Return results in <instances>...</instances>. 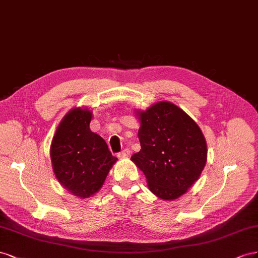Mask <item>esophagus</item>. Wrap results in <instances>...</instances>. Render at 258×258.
<instances>
[{
	"label": "esophagus",
	"mask_w": 258,
	"mask_h": 258,
	"mask_svg": "<svg viewBox=\"0 0 258 258\" xmlns=\"http://www.w3.org/2000/svg\"><path fill=\"white\" fill-rule=\"evenodd\" d=\"M130 154H131L130 149H124L122 152H120L119 154H117V157H119L120 159H124V158H127Z\"/></svg>",
	"instance_id": "34e87169"
}]
</instances>
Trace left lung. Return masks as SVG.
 Here are the masks:
<instances>
[{
	"instance_id": "8db88e82",
	"label": "left lung",
	"mask_w": 258,
	"mask_h": 258,
	"mask_svg": "<svg viewBox=\"0 0 258 258\" xmlns=\"http://www.w3.org/2000/svg\"><path fill=\"white\" fill-rule=\"evenodd\" d=\"M141 151L131 160L143 171L148 188L162 200H176L199 179L208 146L199 125L170 101L136 110Z\"/></svg>"
}]
</instances>
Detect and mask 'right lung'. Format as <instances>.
I'll return each mask as SVG.
<instances>
[{"label":"right lung","mask_w":258,"mask_h":258,"mask_svg":"<svg viewBox=\"0 0 258 258\" xmlns=\"http://www.w3.org/2000/svg\"><path fill=\"white\" fill-rule=\"evenodd\" d=\"M92 117L87 108L71 109L58 124L49 150L55 177L81 199L98 192L117 161L104 139L91 131Z\"/></svg>","instance_id":"add662e5"}]
</instances>
